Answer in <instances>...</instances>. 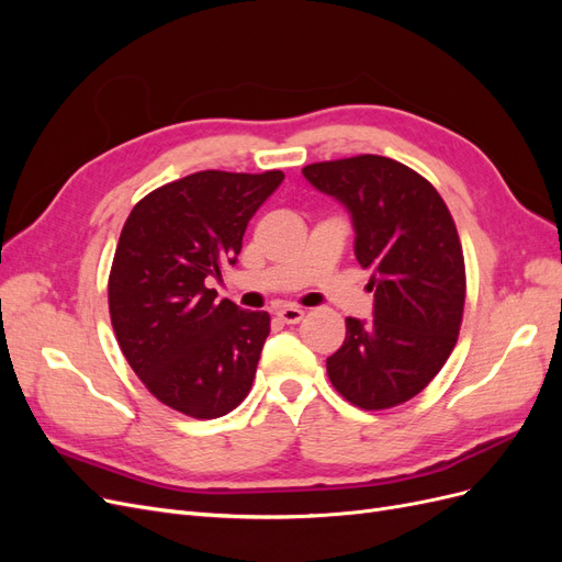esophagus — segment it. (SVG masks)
Masks as SVG:
<instances>
[{"instance_id":"esophagus-1","label":"esophagus","mask_w":562,"mask_h":562,"mask_svg":"<svg viewBox=\"0 0 562 562\" xmlns=\"http://www.w3.org/2000/svg\"><path fill=\"white\" fill-rule=\"evenodd\" d=\"M277 316L283 321V323H300L304 318V312L300 307H293V304H285V307H281L277 312Z\"/></svg>"}]
</instances>
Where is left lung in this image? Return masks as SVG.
Here are the masks:
<instances>
[{
  "instance_id": "left-lung-1",
  "label": "left lung",
  "mask_w": 562,
  "mask_h": 562,
  "mask_svg": "<svg viewBox=\"0 0 562 562\" xmlns=\"http://www.w3.org/2000/svg\"><path fill=\"white\" fill-rule=\"evenodd\" d=\"M302 173L351 213L356 260L375 293V318H347L328 378L361 411L411 401L446 366L464 314V252L446 201L427 178L380 155L310 164Z\"/></svg>"
}]
</instances>
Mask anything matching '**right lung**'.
<instances>
[{
	"label": "right lung",
	"mask_w": 562,
	"mask_h": 562,
	"mask_svg": "<svg viewBox=\"0 0 562 562\" xmlns=\"http://www.w3.org/2000/svg\"><path fill=\"white\" fill-rule=\"evenodd\" d=\"M281 171H199L135 203L114 250L110 318L151 396L194 419L232 413L252 386L269 314L217 300L209 277L236 265L244 232Z\"/></svg>",
	"instance_id": "1"
}]
</instances>
